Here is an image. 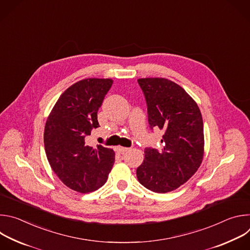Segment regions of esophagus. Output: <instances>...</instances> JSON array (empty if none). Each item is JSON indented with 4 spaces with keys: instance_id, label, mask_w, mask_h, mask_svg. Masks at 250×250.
Listing matches in <instances>:
<instances>
[{
    "instance_id": "obj_1",
    "label": "esophagus",
    "mask_w": 250,
    "mask_h": 250,
    "mask_svg": "<svg viewBox=\"0 0 250 250\" xmlns=\"http://www.w3.org/2000/svg\"><path fill=\"white\" fill-rule=\"evenodd\" d=\"M116 150H117L118 152H120V153H125V151L128 150V148H127V147H123V146H118V147L116 148Z\"/></svg>"
}]
</instances>
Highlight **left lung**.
<instances>
[{
    "label": "left lung",
    "mask_w": 250,
    "mask_h": 250,
    "mask_svg": "<svg viewBox=\"0 0 250 250\" xmlns=\"http://www.w3.org/2000/svg\"><path fill=\"white\" fill-rule=\"evenodd\" d=\"M147 104L150 128L164 131L158 151L147 147L145 160L136 169L139 183L155 193H167L186 183L199 169L204 157V125L192 97L165 78L137 80Z\"/></svg>",
    "instance_id": "left-lung-1"
}]
</instances>
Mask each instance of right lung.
I'll list each match as a JSON object with an SVG mask.
<instances>
[{"label":"right lung","instance_id":"1","mask_svg":"<svg viewBox=\"0 0 250 250\" xmlns=\"http://www.w3.org/2000/svg\"><path fill=\"white\" fill-rule=\"evenodd\" d=\"M112 85V79L78 81L62 93L45 124L47 160L59 179L79 193L101 188L115 163L112 148L86 145L92 129L100 126L97 113Z\"/></svg>","mask_w":250,"mask_h":250}]
</instances>
